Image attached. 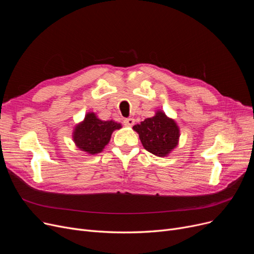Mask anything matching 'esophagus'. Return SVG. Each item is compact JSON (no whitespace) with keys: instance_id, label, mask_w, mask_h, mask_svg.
I'll use <instances>...</instances> for the list:
<instances>
[{"instance_id":"esophagus-1","label":"esophagus","mask_w":254,"mask_h":254,"mask_svg":"<svg viewBox=\"0 0 254 254\" xmlns=\"http://www.w3.org/2000/svg\"><path fill=\"white\" fill-rule=\"evenodd\" d=\"M124 124L126 127H131L135 124V119L134 118H127L124 120Z\"/></svg>"}]
</instances>
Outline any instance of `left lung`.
Masks as SVG:
<instances>
[{"label": "left lung", "instance_id": "left-lung-1", "mask_svg": "<svg viewBox=\"0 0 254 254\" xmlns=\"http://www.w3.org/2000/svg\"><path fill=\"white\" fill-rule=\"evenodd\" d=\"M143 147L158 157H167L179 143L180 128L175 119L163 110H156L154 116L146 118L140 125L132 127Z\"/></svg>", "mask_w": 254, "mask_h": 254}]
</instances>
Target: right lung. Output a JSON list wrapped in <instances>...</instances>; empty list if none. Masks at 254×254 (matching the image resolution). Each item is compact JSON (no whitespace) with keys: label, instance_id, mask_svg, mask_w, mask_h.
<instances>
[{"label":"right lung","instance_id":"add662e5","mask_svg":"<svg viewBox=\"0 0 254 254\" xmlns=\"http://www.w3.org/2000/svg\"><path fill=\"white\" fill-rule=\"evenodd\" d=\"M114 120H102L95 112H87L82 122L77 124L72 132L76 147L87 154H98L110 142L113 131L122 128Z\"/></svg>","mask_w":254,"mask_h":254}]
</instances>
